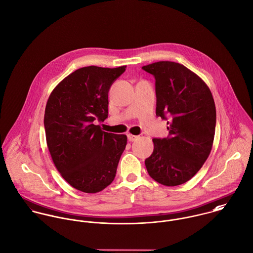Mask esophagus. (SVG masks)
Here are the masks:
<instances>
[{"mask_svg":"<svg viewBox=\"0 0 253 253\" xmlns=\"http://www.w3.org/2000/svg\"><path fill=\"white\" fill-rule=\"evenodd\" d=\"M127 138H128L129 142H134V141H136L138 139V136H135V135H132V134H128Z\"/></svg>","mask_w":253,"mask_h":253,"instance_id":"obj_1","label":"esophagus"}]
</instances>
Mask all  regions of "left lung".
Wrapping results in <instances>:
<instances>
[{
  "instance_id": "1",
  "label": "left lung",
  "mask_w": 253,
  "mask_h": 253,
  "mask_svg": "<svg viewBox=\"0 0 253 253\" xmlns=\"http://www.w3.org/2000/svg\"><path fill=\"white\" fill-rule=\"evenodd\" d=\"M142 69L155 79V113L169 125L167 138L152 139L154 149L145 164L157 183L179 186L199 172L211 152L214 100L202 78L180 63L158 61Z\"/></svg>"
}]
</instances>
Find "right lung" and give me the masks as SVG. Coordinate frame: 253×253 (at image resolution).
<instances>
[{
  "mask_svg": "<svg viewBox=\"0 0 253 253\" xmlns=\"http://www.w3.org/2000/svg\"><path fill=\"white\" fill-rule=\"evenodd\" d=\"M125 68H79L53 89L47 102L44 126L52 161L78 191L95 194L114 180L127 137L95 124L107 118L108 91Z\"/></svg>",
  "mask_w": 253,
  "mask_h": 253,
  "instance_id": "add662e5",
  "label": "right lung"
}]
</instances>
